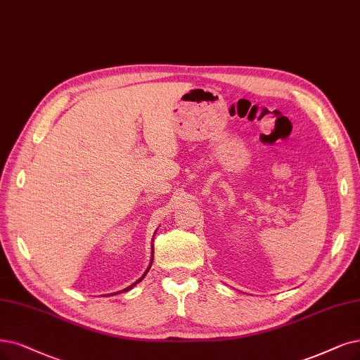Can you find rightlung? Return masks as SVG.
Returning <instances> with one entry per match:
<instances>
[{
  "label": "right lung",
  "instance_id": "add662e5",
  "mask_svg": "<svg viewBox=\"0 0 360 360\" xmlns=\"http://www.w3.org/2000/svg\"><path fill=\"white\" fill-rule=\"evenodd\" d=\"M153 254H154V250H153ZM153 258H154V255H153V257H151V262H150V265H148V269H146V271H145V273H143V276H142V277H139V281H136V282H135V283H131V285H130V286H127V288H126V289H123V290H118V292H114V295H115V294H120V292H127V290H130V289H131V288H133V286H135V285H138V283H139V282H141V281H143V277H145V276H146V273H148V270H150V269H151V264H153Z\"/></svg>",
  "mask_w": 360,
  "mask_h": 360
}]
</instances>
